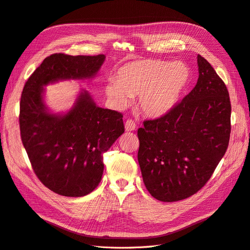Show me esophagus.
Masks as SVG:
<instances>
[{
	"label": "esophagus",
	"mask_w": 250,
	"mask_h": 250,
	"mask_svg": "<svg viewBox=\"0 0 250 250\" xmlns=\"http://www.w3.org/2000/svg\"><path fill=\"white\" fill-rule=\"evenodd\" d=\"M125 128L126 132H132V131H134L135 128H136V124H135L134 120L127 119L126 122H125Z\"/></svg>",
	"instance_id": "34e87169"
}]
</instances>
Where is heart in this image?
Wrapping results in <instances>:
<instances>
[{"mask_svg":"<svg viewBox=\"0 0 250 250\" xmlns=\"http://www.w3.org/2000/svg\"><path fill=\"white\" fill-rule=\"evenodd\" d=\"M188 81L189 70L183 62L140 60L120 67L105 91L118 108L139 97V107L146 116L161 117L177 103Z\"/></svg>","mask_w":250,"mask_h":250,"instance_id":"b5f03b06","label":"heart"}]
</instances>
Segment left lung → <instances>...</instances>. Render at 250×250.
I'll return each instance as SVG.
<instances>
[{
	"mask_svg": "<svg viewBox=\"0 0 250 250\" xmlns=\"http://www.w3.org/2000/svg\"><path fill=\"white\" fill-rule=\"evenodd\" d=\"M199 78L188 96L138 130V162L145 187L162 202L198 192L225 155L230 134V102L225 82L198 54Z\"/></svg>",
	"mask_w": 250,
	"mask_h": 250,
	"instance_id": "8db88e82",
	"label": "left lung"
}]
</instances>
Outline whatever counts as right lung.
I'll use <instances>...</instances> for the list:
<instances>
[{
    "instance_id": "right-lung-1",
    "label": "right lung",
    "mask_w": 250,
    "mask_h": 250,
    "mask_svg": "<svg viewBox=\"0 0 250 250\" xmlns=\"http://www.w3.org/2000/svg\"><path fill=\"white\" fill-rule=\"evenodd\" d=\"M104 54L46 58L25 82L20 112L21 141L33 170L44 186L64 197L94 190L104 171L103 153L125 132L123 114L96 105L82 90L67 113H51L44 86L60 80H84L97 75Z\"/></svg>"
}]
</instances>
